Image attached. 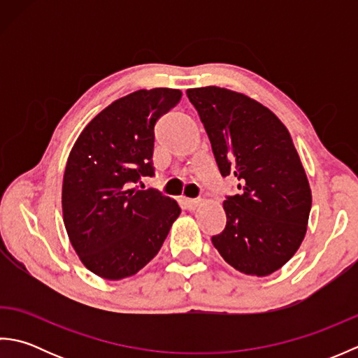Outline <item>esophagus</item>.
<instances>
[{"mask_svg":"<svg viewBox=\"0 0 358 358\" xmlns=\"http://www.w3.org/2000/svg\"><path fill=\"white\" fill-rule=\"evenodd\" d=\"M181 203L185 204V208L189 209V210H194L199 208L200 204V200H194V199H181Z\"/></svg>","mask_w":358,"mask_h":358,"instance_id":"34e87169","label":"esophagus"}]
</instances>
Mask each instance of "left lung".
Listing matches in <instances>:
<instances>
[{"instance_id":"8db88e82","label":"left lung","mask_w":358,"mask_h":358,"mask_svg":"<svg viewBox=\"0 0 358 358\" xmlns=\"http://www.w3.org/2000/svg\"><path fill=\"white\" fill-rule=\"evenodd\" d=\"M223 177L240 181L226 196V227L212 245L232 268L266 277L291 260L308 229L313 195L286 126L263 104L234 90L187 89Z\"/></svg>"}]
</instances>
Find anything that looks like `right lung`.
Segmentation results:
<instances>
[{
    "mask_svg": "<svg viewBox=\"0 0 358 358\" xmlns=\"http://www.w3.org/2000/svg\"><path fill=\"white\" fill-rule=\"evenodd\" d=\"M180 98L178 89L136 90L98 113L73 144L63 178V220L75 252L98 277L135 275L180 215L169 196L132 187L154 175V126Z\"/></svg>",
    "mask_w": 358,
    "mask_h": 358,
    "instance_id": "right-lung-1",
    "label": "right lung"
}]
</instances>
